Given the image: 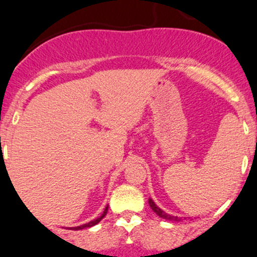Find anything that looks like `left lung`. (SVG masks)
<instances>
[{"label":"left lung","mask_w":257,"mask_h":257,"mask_svg":"<svg viewBox=\"0 0 257 257\" xmlns=\"http://www.w3.org/2000/svg\"><path fill=\"white\" fill-rule=\"evenodd\" d=\"M148 202H149V206H151V207H152V210H153L154 212H156L157 215L159 216V217L164 218V220H168V221H179V220H181V218L177 217V216H171V215H168V213L164 212V211H162L161 208H159L158 206H157L156 203H154L153 201L151 200V198H149Z\"/></svg>","instance_id":"left-lung-1"}]
</instances>
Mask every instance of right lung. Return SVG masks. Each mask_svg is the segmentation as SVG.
<instances>
[{
    "mask_svg": "<svg viewBox=\"0 0 257 257\" xmlns=\"http://www.w3.org/2000/svg\"><path fill=\"white\" fill-rule=\"evenodd\" d=\"M106 212H108V207L105 208V210H104V212H103V215L100 216V217H98L96 218V220H93V221H90V222H88V223H85V225H81V226H78V227H71L73 228V230H83V228H88V227H91V226H94V225H96V223L98 222H100L101 221V218L104 217V216L106 215Z\"/></svg>",
    "mask_w": 257,
    "mask_h": 257,
    "instance_id": "add662e5",
    "label": "right lung"
}]
</instances>
